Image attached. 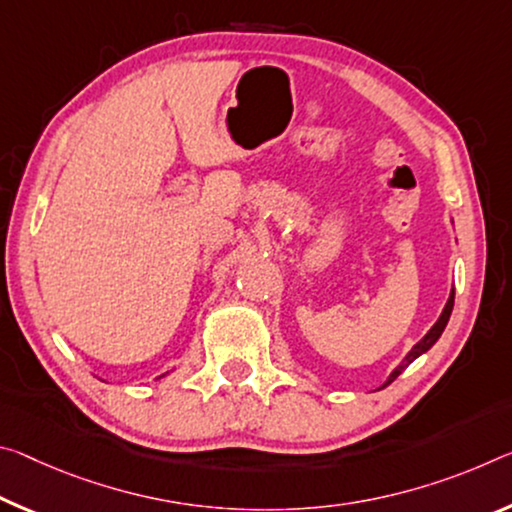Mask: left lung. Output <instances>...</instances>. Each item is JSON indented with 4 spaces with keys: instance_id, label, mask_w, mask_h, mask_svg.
Wrapping results in <instances>:
<instances>
[{
    "instance_id": "8db88e82",
    "label": "left lung",
    "mask_w": 512,
    "mask_h": 512,
    "mask_svg": "<svg viewBox=\"0 0 512 512\" xmlns=\"http://www.w3.org/2000/svg\"><path fill=\"white\" fill-rule=\"evenodd\" d=\"M453 298H456V291L451 289L449 300H446V305H444V310H442V314H440V319H437V321H435V326H433L431 330H428L426 335L421 337L415 346L410 348L408 355H405V358H403V362L399 364V367H396L392 373H389L387 380L383 383V387H387L389 383H394V380L399 378V373H401L405 367H408V364L415 362V360L419 358V355H424L426 351H431L433 344L437 342V339L442 337V332H444V328H446V323H449V319H451V312H453Z\"/></svg>"
}]
</instances>
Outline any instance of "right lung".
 Returning a JSON list of instances; mask_svg holds the SVG:
<instances>
[{
  "instance_id": "1",
  "label": "right lung",
  "mask_w": 512,
  "mask_h": 512,
  "mask_svg": "<svg viewBox=\"0 0 512 512\" xmlns=\"http://www.w3.org/2000/svg\"><path fill=\"white\" fill-rule=\"evenodd\" d=\"M164 376H166V373H164ZM164 376H159V378H164Z\"/></svg>"
}]
</instances>
